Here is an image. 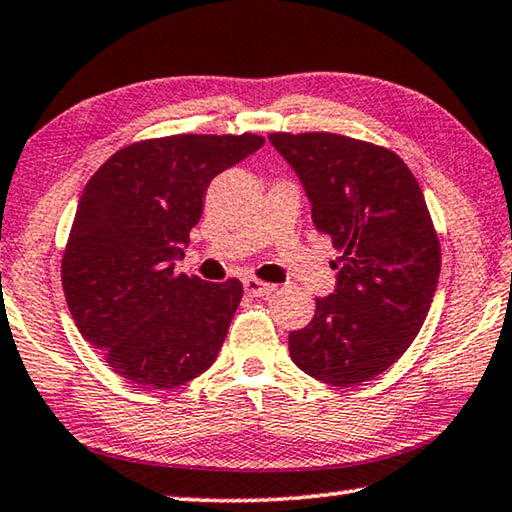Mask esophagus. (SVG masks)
<instances>
[{"mask_svg": "<svg viewBox=\"0 0 512 512\" xmlns=\"http://www.w3.org/2000/svg\"><path fill=\"white\" fill-rule=\"evenodd\" d=\"M244 289L248 296L264 298V296H271V293L275 291V284H268V282L257 280V277H253V275H248V277H244Z\"/></svg>", "mask_w": 512, "mask_h": 512, "instance_id": "34e87169", "label": "esophagus"}]
</instances>
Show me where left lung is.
<instances>
[{"mask_svg":"<svg viewBox=\"0 0 512 512\" xmlns=\"http://www.w3.org/2000/svg\"><path fill=\"white\" fill-rule=\"evenodd\" d=\"M311 201L318 232L341 250L339 282L289 334L296 366L323 384L357 386L409 350L429 314L440 241L418 180L386 146L336 133H271Z\"/></svg>","mask_w":512,"mask_h":512,"instance_id":"8db88e82","label":"left lung"}]
</instances>
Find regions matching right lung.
<instances>
[{"instance_id": "1", "label": "right lung", "mask_w": 512, "mask_h": 512, "mask_svg": "<svg viewBox=\"0 0 512 512\" xmlns=\"http://www.w3.org/2000/svg\"><path fill=\"white\" fill-rule=\"evenodd\" d=\"M262 144L255 133L142 140L85 185L60 264L65 300L83 339L131 384H187L219 354L244 287L178 273L173 259L212 178Z\"/></svg>"}]
</instances>
